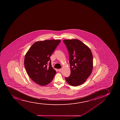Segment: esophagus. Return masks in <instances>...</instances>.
<instances>
[{"mask_svg":"<svg viewBox=\"0 0 120 120\" xmlns=\"http://www.w3.org/2000/svg\"><path fill=\"white\" fill-rule=\"evenodd\" d=\"M61 71H62V69H61V68H60V69H58V71L60 72Z\"/></svg>","mask_w":120,"mask_h":120,"instance_id":"1","label":"esophagus"}]
</instances>
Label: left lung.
Listing matches in <instances>:
<instances>
[{"label": "left lung", "mask_w": 120, "mask_h": 120, "mask_svg": "<svg viewBox=\"0 0 120 120\" xmlns=\"http://www.w3.org/2000/svg\"><path fill=\"white\" fill-rule=\"evenodd\" d=\"M63 42L69 55L71 75L66 81L72 86L83 84L91 75L93 68V58L91 50L78 39H65Z\"/></svg>", "instance_id": "8db88e82"}]
</instances>
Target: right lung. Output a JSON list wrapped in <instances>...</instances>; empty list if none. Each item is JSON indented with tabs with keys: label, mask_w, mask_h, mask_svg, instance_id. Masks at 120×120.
<instances>
[{
	"label": "right lung",
	"mask_w": 120,
	"mask_h": 120,
	"mask_svg": "<svg viewBox=\"0 0 120 120\" xmlns=\"http://www.w3.org/2000/svg\"><path fill=\"white\" fill-rule=\"evenodd\" d=\"M60 41L53 39L37 41L26 53L25 68L30 79L38 85L45 86L53 79L56 72L52 67L50 57Z\"/></svg>",
	"instance_id": "right-lung-1"
}]
</instances>
